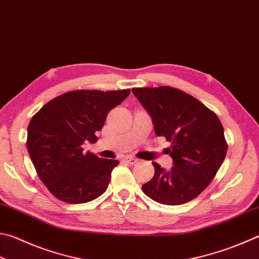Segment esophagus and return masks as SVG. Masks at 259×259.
Returning a JSON list of instances; mask_svg holds the SVG:
<instances>
[{
  "instance_id": "obj_1",
  "label": "esophagus",
  "mask_w": 259,
  "mask_h": 259,
  "mask_svg": "<svg viewBox=\"0 0 259 259\" xmlns=\"http://www.w3.org/2000/svg\"><path fill=\"white\" fill-rule=\"evenodd\" d=\"M124 160L130 164H135V163H138V161H139L138 159L133 158V157H126V158H124Z\"/></svg>"
}]
</instances>
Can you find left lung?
Instances as JSON below:
<instances>
[{
	"label": "left lung",
	"instance_id": "obj_1",
	"mask_svg": "<svg viewBox=\"0 0 259 259\" xmlns=\"http://www.w3.org/2000/svg\"><path fill=\"white\" fill-rule=\"evenodd\" d=\"M134 96L151 115L154 132L171 143L174 167L157 162L143 193L164 205H180L197 197L215 177L228 143L217 114L186 92L171 87L134 88Z\"/></svg>",
	"mask_w": 259,
	"mask_h": 259
}]
</instances>
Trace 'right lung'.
<instances>
[{"mask_svg":"<svg viewBox=\"0 0 259 259\" xmlns=\"http://www.w3.org/2000/svg\"><path fill=\"white\" fill-rule=\"evenodd\" d=\"M130 89L73 90L48 101L28 125L27 149L38 177L62 202L81 204L106 192L119 162L83 152L85 141L97 142L96 132Z\"/></svg>","mask_w":259,"mask_h":259,"instance_id":"1","label":"right lung"}]
</instances>
